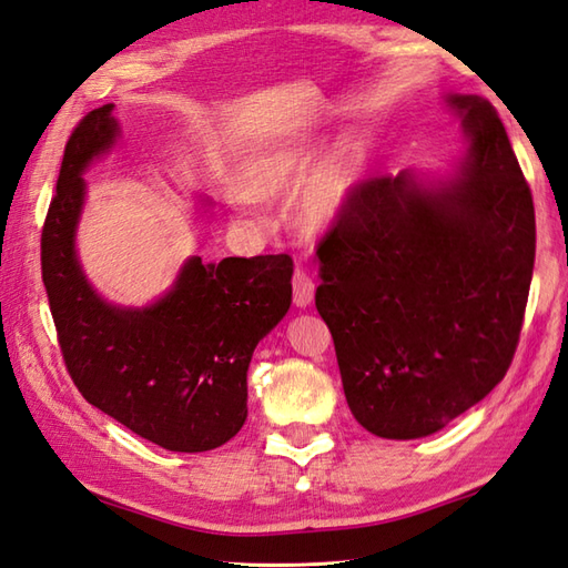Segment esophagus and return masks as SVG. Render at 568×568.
I'll return each mask as SVG.
<instances>
[{
	"label": "esophagus",
	"instance_id": "obj_1",
	"mask_svg": "<svg viewBox=\"0 0 568 568\" xmlns=\"http://www.w3.org/2000/svg\"><path fill=\"white\" fill-rule=\"evenodd\" d=\"M314 292H316V284H314L312 276H308L306 272H296L294 274V304L298 308L312 306Z\"/></svg>",
	"mask_w": 568,
	"mask_h": 568
}]
</instances>
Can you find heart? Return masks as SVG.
I'll use <instances>...</instances> for the list:
<instances>
[{
	"instance_id": "heart-1",
	"label": "heart",
	"mask_w": 568,
	"mask_h": 568,
	"mask_svg": "<svg viewBox=\"0 0 568 568\" xmlns=\"http://www.w3.org/2000/svg\"><path fill=\"white\" fill-rule=\"evenodd\" d=\"M318 141L308 133H286L256 145L244 155L234 173L237 195L232 205L244 217H254L256 200H274L302 182L292 202L296 227L318 237L348 215L363 180V143L356 133H341L324 155Z\"/></svg>"
}]
</instances>
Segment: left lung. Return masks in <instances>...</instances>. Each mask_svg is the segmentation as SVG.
Masks as SVG:
<instances>
[{"mask_svg":"<svg viewBox=\"0 0 568 568\" xmlns=\"http://www.w3.org/2000/svg\"><path fill=\"white\" fill-rule=\"evenodd\" d=\"M443 101L463 123L450 168L368 180L318 244L346 403L385 440L443 430L505 378L531 284L534 202L505 125L479 95Z\"/></svg>","mask_w":568,"mask_h":568,"instance_id":"8db88e82","label":"left lung"}]
</instances>
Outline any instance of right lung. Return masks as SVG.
Returning a JSON list of instances; mask_svg holds the SVG:
<instances>
[{
	"instance_id": "obj_1",
	"label": "right lung",
	"mask_w": 568,
	"mask_h": 568,
	"mask_svg": "<svg viewBox=\"0 0 568 568\" xmlns=\"http://www.w3.org/2000/svg\"><path fill=\"white\" fill-rule=\"evenodd\" d=\"M113 103L71 133L57 197L41 234V274L63 361L81 395L143 440L205 453L247 420V371L256 344L292 306L288 254L187 256L168 292L143 306L113 304L83 272L77 234L83 173L121 141ZM200 215L212 202L197 197Z\"/></svg>"
}]
</instances>
